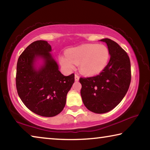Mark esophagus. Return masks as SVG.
Masks as SVG:
<instances>
[{"instance_id": "esophagus-1", "label": "esophagus", "mask_w": 150, "mask_h": 150, "mask_svg": "<svg viewBox=\"0 0 150 150\" xmlns=\"http://www.w3.org/2000/svg\"><path fill=\"white\" fill-rule=\"evenodd\" d=\"M79 79V76L77 74H75V80L76 81H78Z\"/></svg>"}]
</instances>
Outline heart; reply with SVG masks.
Here are the masks:
<instances>
[{
    "label": "heart",
    "mask_w": 150,
    "mask_h": 150,
    "mask_svg": "<svg viewBox=\"0 0 150 150\" xmlns=\"http://www.w3.org/2000/svg\"><path fill=\"white\" fill-rule=\"evenodd\" d=\"M110 59L109 50L104 45L85 44L71 48L67 55L61 56L62 64L67 70H72L75 64H79L81 71L93 75L100 73L108 64Z\"/></svg>",
    "instance_id": "heart-1"
}]
</instances>
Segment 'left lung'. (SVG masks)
Masks as SVG:
<instances>
[{
    "label": "left lung",
    "instance_id": "obj_1",
    "mask_svg": "<svg viewBox=\"0 0 150 150\" xmlns=\"http://www.w3.org/2000/svg\"><path fill=\"white\" fill-rule=\"evenodd\" d=\"M100 41L106 43L110 55L107 65L98 75L79 79L83 104L97 114L115 108L126 95L131 82L130 61L127 53L113 40Z\"/></svg>",
    "mask_w": 150,
    "mask_h": 150
}]
</instances>
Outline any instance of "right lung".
<instances>
[{"mask_svg": "<svg viewBox=\"0 0 150 150\" xmlns=\"http://www.w3.org/2000/svg\"><path fill=\"white\" fill-rule=\"evenodd\" d=\"M52 47L46 41L38 40L28 46L18 59L16 86L24 105L36 115L52 117L65 107L66 96L75 81V75L64 76L50 52ZM38 57L45 60L39 70L33 67Z\"/></svg>", "mask_w": 150, "mask_h": 150, "instance_id": "add662e5", "label": "right lung"}]
</instances>
